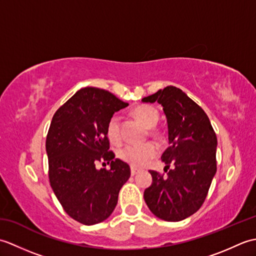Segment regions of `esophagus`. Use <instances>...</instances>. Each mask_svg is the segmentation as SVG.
<instances>
[{
	"mask_svg": "<svg viewBox=\"0 0 256 256\" xmlns=\"http://www.w3.org/2000/svg\"><path fill=\"white\" fill-rule=\"evenodd\" d=\"M138 172V170H136V168H134V167H131V175L132 176H134V175H136V174Z\"/></svg>",
	"mask_w": 256,
	"mask_h": 256,
	"instance_id": "1",
	"label": "esophagus"
}]
</instances>
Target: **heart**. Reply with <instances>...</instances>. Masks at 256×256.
I'll use <instances>...</instances> for the list:
<instances>
[{
	"label": "heart",
	"instance_id": "obj_1",
	"mask_svg": "<svg viewBox=\"0 0 256 256\" xmlns=\"http://www.w3.org/2000/svg\"><path fill=\"white\" fill-rule=\"evenodd\" d=\"M133 116L142 123L146 128H154L160 120V114L154 108L150 106H140L134 108ZM152 135L160 136L158 132L152 130ZM106 135L110 142L118 144L121 140V128H120V118L118 116H111L106 125ZM158 154V150L152 143L143 145H126L120 150L118 157L123 162H128L133 167H143Z\"/></svg>",
	"mask_w": 256,
	"mask_h": 256
}]
</instances>
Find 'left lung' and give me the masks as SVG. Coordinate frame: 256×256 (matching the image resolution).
Segmentation results:
<instances>
[{
	"label": "left lung",
	"mask_w": 256,
	"mask_h": 256,
	"mask_svg": "<svg viewBox=\"0 0 256 256\" xmlns=\"http://www.w3.org/2000/svg\"><path fill=\"white\" fill-rule=\"evenodd\" d=\"M142 102L162 106L170 144L160 157L167 176L150 170L153 182L145 189L144 200L157 218L182 221L202 206L216 175V133L202 108L176 86H168Z\"/></svg>",
	"instance_id": "8db88e82"
}]
</instances>
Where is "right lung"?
Instances as JSON below:
<instances>
[{"label": "right lung", "instance_id": "add662e5", "mask_svg": "<svg viewBox=\"0 0 256 256\" xmlns=\"http://www.w3.org/2000/svg\"><path fill=\"white\" fill-rule=\"evenodd\" d=\"M106 90L86 86L54 114L46 138L50 186L64 211L86 226L111 216L120 189L131 176L126 162L108 150L106 125L128 106ZM104 160L110 170H96Z\"/></svg>", "mask_w": 256, "mask_h": 256}]
</instances>
